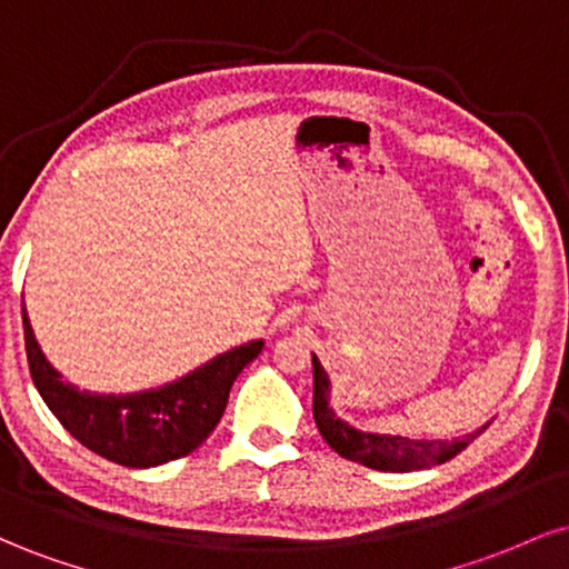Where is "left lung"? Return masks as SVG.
Wrapping results in <instances>:
<instances>
[{
    "label": "left lung",
    "instance_id": "1",
    "mask_svg": "<svg viewBox=\"0 0 569 569\" xmlns=\"http://www.w3.org/2000/svg\"><path fill=\"white\" fill-rule=\"evenodd\" d=\"M312 417L321 430L323 441L342 455L345 460L361 462V466L375 468V471H420V468L439 466V462L452 460L471 443L476 436L485 433L479 428L476 433H466L462 439L452 441H411L403 436H382L363 433L348 422H342L329 407V377L316 356H312Z\"/></svg>",
    "mask_w": 569,
    "mask_h": 569
}]
</instances>
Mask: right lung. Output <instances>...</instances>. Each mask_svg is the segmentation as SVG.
Masks as SVG:
<instances>
[{"mask_svg":"<svg viewBox=\"0 0 569 569\" xmlns=\"http://www.w3.org/2000/svg\"><path fill=\"white\" fill-rule=\"evenodd\" d=\"M21 310L26 361L39 396L82 447L126 468L162 466L194 452L219 426L232 382L264 348L257 339L158 390L101 396L61 380L39 350L23 305Z\"/></svg>","mask_w":569,"mask_h":569,"instance_id":"obj_1","label":"right lung"}]
</instances>
